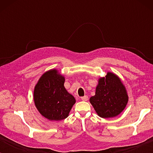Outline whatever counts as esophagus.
Here are the masks:
<instances>
[{"instance_id": "34e87169", "label": "esophagus", "mask_w": 153, "mask_h": 153, "mask_svg": "<svg viewBox=\"0 0 153 153\" xmlns=\"http://www.w3.org/2000/svg\"><path fill=\"white\" fill-rule=\"evenodd\" d=\"M88 99V97L87 95H85V96H83V97H81V100H82L83 101H87Z\"/></svg>"}]
</instances>
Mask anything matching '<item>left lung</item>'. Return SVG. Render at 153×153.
I'll return each mask as SVG.
<instances>
[{"label":"left lung","instance_id":"obj_1","mask_svg":"<svg viewBox=\"0 0 153 153\" xmlns=\"http://www.w3.org/2000/svg\"><path fill=\"white\" fill-rule=\"evenodd\" d=\"M90 102L101 118H109L118 116L125 109L128 95L120 78L112 72L101 77L96 87L95 95Z\"/></svg>","mask_w":153,"mask_h":153}]
</instances>
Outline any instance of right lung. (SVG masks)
<instances>
[{
    "label": "right lung",
    "mask_w": 153,
    "mask_h": 153,
    "mask_svg": "<svg viewBox=\"0 0 153 153\" xmlns=\"http://www.w3.org/2000/svg\"><path fill=\"white\" fill-rule=\"evenodd\" d=\"M65 77L56 69L42 75L34 89V102L42 116L49 120H61L68 116L76 102L64 86Z\"/></svg>",
    "instance_id": "obj_1"
}]
</instances>
